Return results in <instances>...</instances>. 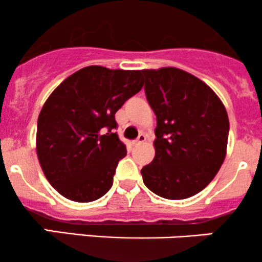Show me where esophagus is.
Here are the masks:
<instances>
[{
  "label": "esophagus",
  "mask_w": 262,
  "mask_h": 262,
  "mask_svg": "<svg viewBox=\"0 0 262 262\" xmlns=\"http://www.w3.org/2000/svg\"><path fill=\"white\" fill-rule=\"evenodd\" d=\"M146 140V135L145 134H140L139 137L137 138V139L134 140V144L135 145H139V144H141V143H144V141Z\"/></svg>",
  "instance_id": "34e87169"
}]
</instances>
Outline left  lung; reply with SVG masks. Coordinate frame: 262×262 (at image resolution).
Instances as JSON below:
<instances>
[{
	"mask_svg": "<svg viewBox=\"0 0 262 262\" xmlns=\"http://www.w3.org/2000/svg\"><path fill=\"white\" fill-rule=\"evenodd\" d=\"M154 111L155 158L141 169L145 186L167 200L197 194L214 179L227 151L229 119L203 81L176 68L141 70Z\"/></svg>",
	"mask_w": 262,
	"mask_h": 262,
	"instance_id": "8db88e82",
	"label": "left lung"
}]
</instances>
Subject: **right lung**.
I'll return each instance as SVG.
<instances>
[{"instance_id":"right-lung-1","label":"right lung","mask_w":262,"mask_h":262,"mask_svg":"<svg viewBox=\"0 0 262 262\" xmlns=\"http://www.w3.org/2000/svg\"><path fill=\"white\" fill-rule=\"evenodd\" d=\"M144 85L140 70L87 66L54 90L37 125V154L50 185L75 202L110 191L127 148L114 133V114Z\"/></svg>"}]
</instances>
